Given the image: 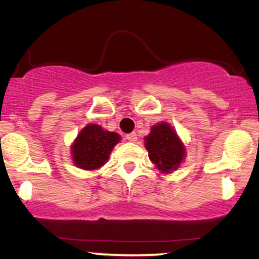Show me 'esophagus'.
I'll return each instance as SVG.
<instances>
[{
	"instance_id": "34e87169",
	"label": "esophagus",
	"mask_w": 259,
	"mask_h": 259,
	"mask_svg": "<svg viewBox=\"0 0 259 259\" xmlns=\"http://www.w3.org/2000/svg\"><path fill=\"white\" fill-rule=\"evenodd\" d=\"M137 133L136 132H132V133H128V135L126 136V140L128 142H136L137 141Z\"/></svg>"
}]
</instances>
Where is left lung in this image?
<instances>
[{"label": "left lung", "mask_w": 259, "mask_h": 259, "mask_svg": "<svg viewBox=\"0 0 259 259\" xmlns=\"http://www.w3.org/2000/svg\"><path fill=\"white\" fill-rule=\"evenodd\" d=\"M149 159L162 173H171L179 168L185 158V148L173 127L166 122H159L151 128L144 138Z\"/></svg>", "instance_id": "1"}]
</instances>
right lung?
Returning a JSON list of instances; mask_svg holds the SVG:
<instances>
[{"label":"right lung","instance_id":"right-lung-1","mask_svg":"<svg viewBox=\"0 0 259 259\" xmlns=\"http://www.w3.org/2000/svg\"><path fill=\"white\" fill-rule=\"evenodd\" d=\"M121 137L118 133L102 130L99 124H88L71 144L75 165L85 170H95L106 164L113 147Z\"/></svg>","mask_w":259,"mask_h":259}]
</instances>
